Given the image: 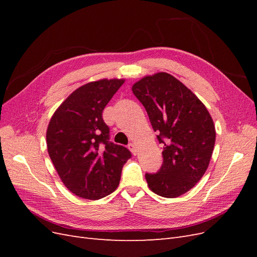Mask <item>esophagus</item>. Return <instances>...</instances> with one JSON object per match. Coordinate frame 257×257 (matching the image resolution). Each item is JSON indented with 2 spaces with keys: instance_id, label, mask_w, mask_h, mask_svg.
<instances>
[{
  "instance_id": "34e87169",
  "label": "esophagus",
  "mask_w": 257,
  "mask_h": 257,
  "mask_svg": "<svg viewBox=\"0 0 257 257\" xmlns=\"http://www.w3.org/2000/svg\"><path fill=\"white\" fill-rule=\"evenodd\" d=\"M128 149L131 150V152L133 153L134 155L137 154V148H136V146H135L134 144H130V145H128Z\"/></svg>"
}]
</instances>
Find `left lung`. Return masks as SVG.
<instances>
[{"mask_svg": "<svg viewBox=\"0 0 257 257\" xmlns=\"http://www.w3.org/2000/svg\"><path fill=\"white\" fill-rule=\"evenodd\" d=\"M149 115L160 144L163 164L146 174L149 189L175 198L190 191L204 176L215 144V127L206 106L173 75L145 76L132 87Z\"/></svg>", "mask_w": 257, "mask_h": 257, "instance_id": "8db88e82", "label": "left lung"}]
</instances>
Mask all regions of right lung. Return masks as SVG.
<instances>
[{
	"mask_svg": "<svg viewBox=\"0 0 257 257\" xmlns=\"http://www.w3.org/2000/svg\"><path fill=\"white\" fill-rule=\"evenodd\" d=\"M124 79H99L76 89L52 114L46 142L52 164L66 188L85 199H99L118 188L125 147L108 142L102 112Z\"/></svg>",
	"mask_w": 257,
	"mask_h": 257,
	"instance_id": "1",
	"label": "right lung"
}]
</instances>
